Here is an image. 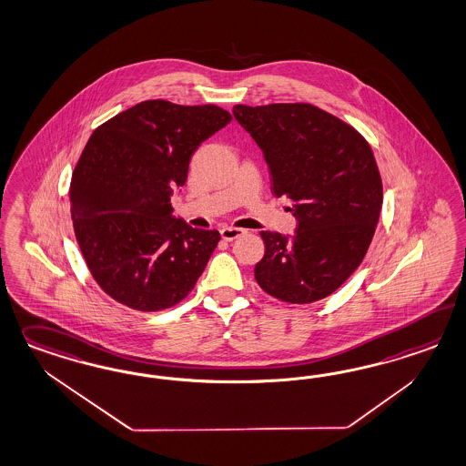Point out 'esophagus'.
I'll return each instance as SVG.
<instances>
[{
  "label": "esophagus",
  "mask_w": 466,
  "mask_h": 466,
  "mask_svg": "<svg viewBox=\"0 0 466 466\" xmlns=\"http://www.w3.org/2000/svg\"><path fill=\"white\" fill-rule=\"evenodd\" d=\"M241 235H245V229H241V228H233V226H225V228H221V237H223V240H237V238L241 237Z\"/></svg>",
  "instance_id": "34e87169"
}]
</instances>
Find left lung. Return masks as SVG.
<instances>
[{
  "mask_svg": "<svg viewBox=\"0 0 466 466\" xmlns=\"http://www.w3.org/2000/svg\"><path fill=\"white\" fill-rule=\"evenodd\" d=\"M233 115L269 166L270 190L295 202L293 237L260 231L256 279L270 297L312 303L360 266L376 233L382 181L369 142L317 106H245Z\"/></svg>",
  "mask_w": 466,
  "mask_h": 466,
  "instance_id": "obj_1",
  "label": "left lung"
}]
</instances>
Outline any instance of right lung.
<instances>
[{
    "instance_id": "right-lung-1",
    "label": "right lung",
    "mask_w": 466,
    "mask_h": 466,
    "mask_svg": "<svg viewBox=\"0 0 466 466\" xmlns=\"http://www.w3.org/2000/svg\"><path fill=\"white\" fill-rule=\"evenodd\" d=\"M231 121L214 105L152 99L94 130L76 163L72 219L92 278L113 300L156 312L183 300L206 269L216 229L171 216L197 147Z\"/></svg>"
}]
</instances>
